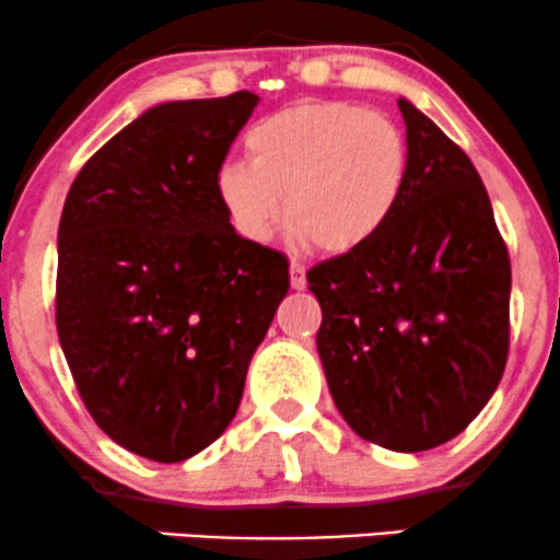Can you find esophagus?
I'll use <instances>...</instances> for the list:
<instances>
[{
	"label": "esophagus",
	"mask_w": 560,
	"mask_h": 560,
	"mask_svg": "<svg viewBox=\"0 0 560 560\" xmlns=\"http://www.w3.org/2000/svg\"><path fill=\"white\" fill-rule=\"evenodd\" d=\"M289 281H292V289H305V266L300 260H292V266H289Z\"/></svg>",
	"instance_id": "1"
}]
</instances>
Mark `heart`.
Masks as SVG:
<instances>
[{"mask_svg": "<svg viewBox=\"0 0 560 560\" xmlns=\"http://www.w3.org/2000/svg\"><path fill=\"white\" fill-rule=\"evenodd\" d=\"M247 160L215 173V191L236 234L271 240L281 215L318 249L342 253L387 223L408 176V141L387 115L347 102L287 107L244 137Z\"/></svg>", "mask_w": 560, "mask_h": 560, "instance_id": "obj_1", "label": "heart"}]
</instances>
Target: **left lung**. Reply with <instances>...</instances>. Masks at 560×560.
<instances>
[{"mask_svg":"<svg viewBox=\"0 0 560 560\" xmlns=\"http://www.w3.org/2000/svg\"><path fill=\"white\" fill-rule=\"evenodd\" d=\"M408 176L358 247L307 271L329 392L363 440L421 453L479 416L508 361L511 260L468 155L397 100Z\"/></svg>","mask_w":560,"mask_h":560,"instance_id":"1","label":"left lung"}]
</instances>
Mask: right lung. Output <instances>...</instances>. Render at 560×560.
Masks as SVG:
<instances>
[{"label": "right lung", "mask_w": 560, "mask_h": 560, "mask_svg": "<svg viewBox=\"0 0 560 560\" xmlns=\"http://www.w3.org/2000/svg\"><path fill=\"white\" fill-rule=\"evenodd\" d=\"M260 96L165 102L83 165L57 231V334L96 427L178 464L226 432L289 260L244 240L215 173Z\"/></svg>", "instance_id": "add662e5"}]
</instances>
